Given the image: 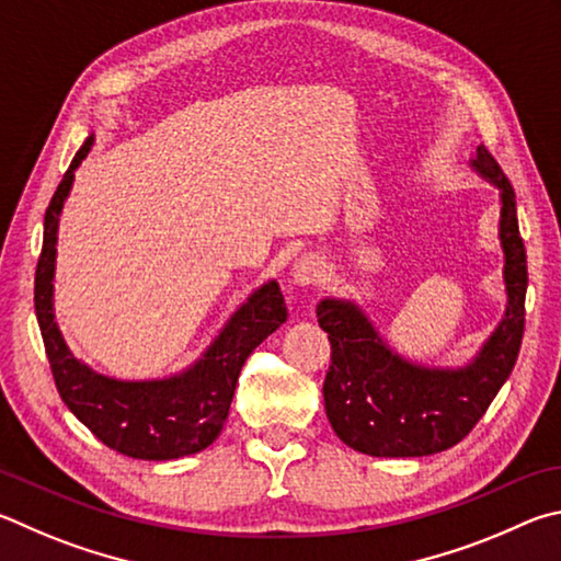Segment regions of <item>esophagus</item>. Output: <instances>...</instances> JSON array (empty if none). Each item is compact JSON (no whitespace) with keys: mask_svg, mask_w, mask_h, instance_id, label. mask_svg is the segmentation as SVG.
<instances>
[{"mask_svg":"<svg viewBox=\"0 0 561 561\" xmlns=\"http://www.w3.org/2000/svg\"><path fill=\"white\" fill-rule=\"evenodd\" d=\"M290 275L293 283H298V286H320L325 280V261L318 253H302L293 263Z\"/></svg>","mask_w":561,"mask_h":561,"instance_id":"obj_1","label":"esophagus"}]
</instances>
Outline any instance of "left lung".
I'll return each mask as SVG.
<instances>
[{"label": "left lung", "instance_id": "1", "mask_svg": "<svg viewBox=\"0 0 561 561\" xmlns=\"http://www.w3.org/2000/svg\"><path fill=\"white\" fill-rule=\"evenodd\" d=\"M476 170L500 190V243L505 251V318L480 355L460 369L411 365L391 352L355 302L328 298L318 322L330 337L322 385L332 428L350 448L377 458L431 456L463 440L513 371L525 332L527 255L515 190L495 157L478 145Z\"/></svg>", "mask_w": 561, "mask_h": 561}]
</instances>
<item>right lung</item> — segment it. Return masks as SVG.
Returning a JSON list of instances; mask_svg holds the SVG:
<instances>
[{"label":"right lung","instance_id":"right-lung-1","mask_svg":"<svg viewBox=\"0 0 561 561\" xmlns=\"http://www.w3.org/2000/svg\"><path fill=\"white\" fill-rule=\"evenodd\" d=\"M93 145V135L76 152L44 216V245L36 263L34 308L58 394L98 440L117 454L142 460H172L199 454L229 416L243 362L288 318L278 283L271 280L236 310L229 325L182 375L154 381H121L95 375L68 352L54 320V261L58 214L73 184V172Z\"/></svg>","mask_w":561,"mask_h":561}]
</instances>
